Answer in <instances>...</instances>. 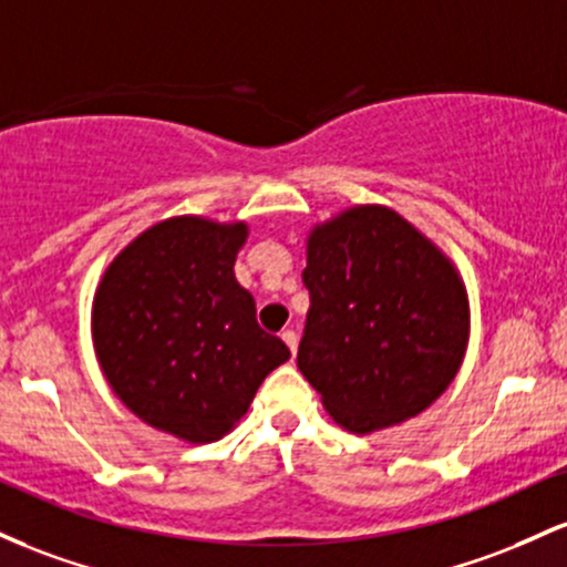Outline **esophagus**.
<instances>
[{
	"label": "esophagus",
	"mask_w": 567,
	"mask_h": 567,
	"mask_svg": "<svg viewBox=\"0 0 567 567\" xmlns=\"http://www.w3.org/2000/svg\"><path fill=\"white\" fill-rule=\"evenodd\" d=\"M281 340L286 342V346H289L291 353H297V332H295V329H284Z\"/></svg>",
	"instance_id": "esophagus-1"
}]
</instances>
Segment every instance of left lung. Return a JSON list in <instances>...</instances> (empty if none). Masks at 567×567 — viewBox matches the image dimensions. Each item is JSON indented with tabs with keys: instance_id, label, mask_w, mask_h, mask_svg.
I'll return each mask as SVG.
<instances>
[{
	"instance_id": "1",
	"label": "left lung",
	"mask_w": 567,
	"mask_h": 567,
	"mask_svg": "<svg viewBox=\"0 0 567 567\" xmlns=\"http://www.w3.org/2000/svg\"><path fill=\"white\" fill-rule=\"evenodd\" d=\"M310 310L297 367L346 431L421 415L453 383L468 346L455 265L385 206H355L308 235Z\"/></svg>"
}]
</instances>
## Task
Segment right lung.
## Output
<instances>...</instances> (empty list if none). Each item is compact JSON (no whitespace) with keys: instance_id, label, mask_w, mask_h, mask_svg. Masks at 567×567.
Wrapping results in <instances>:
<instances>
[{"instance_id":"right-lung-1","label":"right lung","mask_w":567,"mask_h":567,"mask_svg":"<svg viewBox=\"0 0 567 567\" xmlns=\"http://www.w3.org/2000/svg\"><path fill=\"white\" fill-rule=\"evenodd\" d=\"M246 221L174 216L106 267L93 297V348L112 391L152 429L216 442L246 415L289 348L257 323L235 281Z\"/></svg>"}]
</instances>
